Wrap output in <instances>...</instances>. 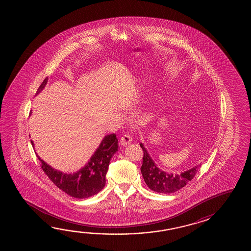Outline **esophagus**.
<instances>
[{"instance_id":"1","label":"esophagus","mask_w":251,"mask_h":251,"mask_svg":"<svg viewBox=\"0 0 251 251\" xmlns=\"http://www.w3.org/2000/svg\"><path fill=\"white\" fill-rule=\"evenodd\" d=\"M120 141H121V144L123 146H127L128 144L130 143L132 141V138H131V136L129 134H124L123 137L121 138Z\"/></svg>"}]
</instances>
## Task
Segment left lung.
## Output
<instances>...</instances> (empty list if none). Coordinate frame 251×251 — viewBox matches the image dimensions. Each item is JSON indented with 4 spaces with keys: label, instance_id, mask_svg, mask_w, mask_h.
<instances>
[{
    "label": "left lung",
    "instance_id": "1",
    "mask_svg": "<svg viewBox=\"0 0 251 251\" xmlns=\"http://www.w3.org/2000/svg\"><path fill=\"white\" fill-rule=\"evenodd\" d=\"M143 150V164L141 166V174L146 184L149 189L158 193L170 194L182 189L186 184L193 179L200 165H197L191 169L180 174H166L159 169L150 157L143 144H140Z\"/></svg>",
    "mask_w": 251,
    "mask_h": 251
}]
</instances>
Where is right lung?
I'll return each mask as SVG.
<instances>
[{"instance_id": "1", "label": "right lung", "mask_w": 251, "mask_h": 251, "mask_svg": "<svg viewBox=\"0 0 251 251\" xmlns=\"http://www.w3.org/2000/svg\"><path fill=\"white\" fill-rule=\"evenodd\" d=\"M47 83L43 81L36 94L41 92ZM31 143L34 146L33 141ZM118 151V139L115 134L105 136L99 148L93 154L88 164L73 174H63L52 169L50 165L37 156L41 162V168L53 184L66 194L75 199H87L100 192L105 186V175L111 158Z\"/></svg>"}]
</instances>
